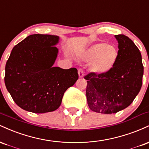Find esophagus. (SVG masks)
<instances>
[{"label": "esophagus", "mask_w": 149, "mask_h": 149, "mask_svg": "<svg viewBox=\"0 0 149 149\" xmlns=\"http://www.w3.org/2000/svg\"><path fill=\"white\" fill-rule=\"evenodd\" d=\"M78 76H79V78H83V76H84V73H83V69H78Z\"/></svg>", "instance_id": "1"}]
</instances>
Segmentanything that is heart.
Instances as JSON below:
<instances>
[{
	"instance_id": "heart-1",
	"label": "heart",
	"mask_w": 149,
	"mask_h": 149,
	"mask_svg": "<svg viewBox=\"0 0 149 149\" xmlns=\"http://www.w3.org/2000/svg\"><path fill=\"white\" fill-rule=\"evenodd\" d=\"M118 50L113 45L99 42L83 54V59L90 62V69L96 74H104L112 69L118 58Z\"/></svg>"
}]
</instances>
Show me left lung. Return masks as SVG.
I'll use <instances>...</instances> for the list:
<instances>
[{
	"label": "left lung",
	"instance_id": "obj_1",
	"mask_svg": "<svg viewBox=\"0 0 149 149\" xmlns=\"http://www.w3.org/2000/svg\"><path fill=\"white\" fill-rule=\"evenodd\" d=\"M115 37L119 54L112 69L104 74L92 72L84 77L89 108L100 113H116L129 107L142 85L143 66L139 49L126 36Z\"/></svg>",
	"mask_w": 149,
	"mask_h": 149
}]
</instances>
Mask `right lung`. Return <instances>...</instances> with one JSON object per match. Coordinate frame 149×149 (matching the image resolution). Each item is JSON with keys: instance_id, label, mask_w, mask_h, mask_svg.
<instances>
[{"instance_id": "add662e5", "label": "right lung", "mask_w": 149, "mask_h": 149, "mask_svg": "<svg viewBox=\"0 0 149 149\" xmlns=\"http://www.w3.org/2000/svg\"><path fill=\"white\" fill-rule=\"evenodd\" d=\"M57 36L33 34L13 47L6 65L5 83L14 102L35 113L54 111L64 92L78 79L76 68L53 66Z\"/></svg>"}]
</instances>
